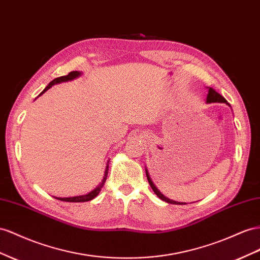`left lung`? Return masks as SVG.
<instances>
[{"mask_svg":"<svg viewBox=\"0 0 260 260\" xmlns=\"http://www.w3.org/2000/svg\"><path fill=\"white\" fill-rule=\"evenodd\" d=\"M208 104H210V103H225V104H228V102H226V100L225 98H224L222 95H220L219 93L217 92H215V90L212 88V87H208V95H207V101H206ZM229 105V104H228ZM230 106V105H229ZM145 174H146V177H147V180H149V184H150V186H151V188L153 189V191L155 192V194L157 196V197L159 198V199H162L163 201H165V202H167V203H172V205H186L185 202H178V201H174V200H172V199H168L167 197H165V196L160 192L158 189L156 188V186L153 184V181H152V179H151V177H150V175H149V172H147V170L145 168Z\"/></svg>","mask_w":260,"mask_h":260,"instance_id":"8db88e82","label":"left lung"}]
</instances>
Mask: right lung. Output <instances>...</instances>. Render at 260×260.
<instances>
[{"instance_id":"right-lung-1","label":"right lung","mask_w":260,"mask_h":260,"mask_svg":"<svg viewBox=\"0 0 260 260\" xmlns=\"http://www.w3.org/2000/svg\"><path fill=\"white\" fill-rule=\"evenodd\" d=\"M81 75H82V72H80V71H73V72H70L68 75L60 76V78L54 79L53 81H51L50 83L48 84V86L43 90V92H41V93L39 94V96H40V95H43V94L46 92V90H48V89L50 88V87H52V86L54 85V84H60V83H62V82H69V81H72V80H74V79H78V78H80ZM108 168H109V159L107 160V163H106V168H105L104 176H103L102 181L100 182V185H98L96 188H94L93 190H92V191H89L88 193H86V194H82V196H76V197H67V198L54 197V198H55V199H58V200H61V201H67V202H85V201L93 200L95 197H97L98 193L101 192L102 188H103V187H104V185H105V181H106V179H107V175H108Z\"/></svg>"}]
</instances>
